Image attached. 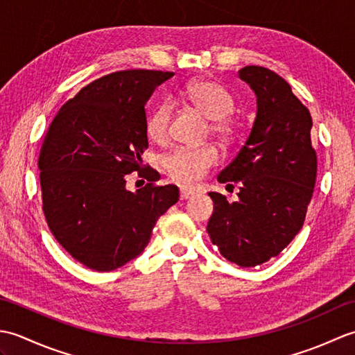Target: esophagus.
I'll list each match as a JSON object with an SVG mask.
<instances>
[{
    "label": "esophagus",
    "instance_id": "34e87169",
    "mask_svg": "<svg viewBox=\"0 0 355 355\" xmlns=\"http://www.w3.org/2000/svg\"><path fill=\"white\" fill-rule=\"evenodd\" d=\"M192 195H193V192L191 189H182V191H180V197H182V200L191 198Z\"/></svg>",
    "mask_w": 355,
    "mask_h": 355
}]
</instances>
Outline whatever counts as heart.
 <instances>
[{"label":"heart","instance_id":"1","mask_svg":"<svg viewBox=\"0 0 355 355\" xmlns=\"http://www.w3.org/2000/svg\"><path fill=\"white\" fill-rule=\"evenodd\" d=\"M183 97L193 108L210 119V132L224 141L232 140L235 123L230 114L235 110L232 94L221 84L210 79L189 82L183 89ZM172 122V105L163 102L146 119V132L150 140L166 143ZM220 162V150L214 145L177 146L163 155L162 166L172 182L192 186Z\"/></svg>","mask_w":355,"mask_h":355}]
</instances>
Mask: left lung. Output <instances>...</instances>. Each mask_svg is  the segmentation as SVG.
<instances>
[{"label":"left lung","mask_w":355,"mask_h":355,"mask_svg":"<svg viewBox=\"0 0 355 355\" xmlns=\"http://www.w3.org/2000/svg\"><path fill=\"white\" fill-rule=\"evenodd\" d=\"M238 74L258 97V114L245 145L218 175L220 183H239L238 200L209 193L215 210L207 233L225 259L256 267L281 253L302 229L318 155L311 114L288 82L258 65Z\"/></svg>","instance_id":"1"}]
</instances>
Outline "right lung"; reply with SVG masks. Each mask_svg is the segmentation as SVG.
<instances>
[{"label": "right lung", "mask_w": 355, "mask_h": 355, "mask_svg": "<svg viewBox=\"0 0 355 355\" xmlns=\"http://www.w3.org/2000/svg\"><path fill=\"white\" fill-rule=\"evenodd\" d=\"M172 71L123 70L93 80L53 117L37 168L53 236L85 267L111 271L139 256L160 215L180 198L143 166L145 103ZM147 184L131 193L129 173Z\"/></svg>", "instance_id": "add662e5"}]
</instances>
